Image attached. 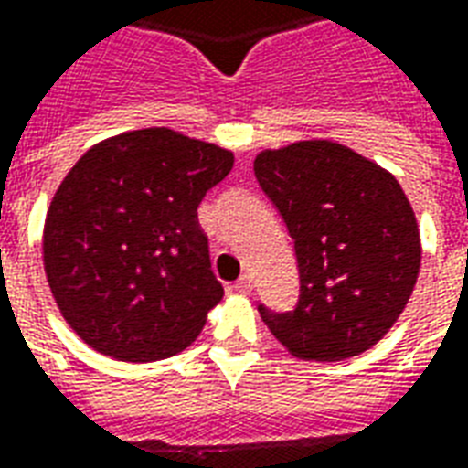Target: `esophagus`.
Wrapping results in <instances>:
<instances>
[{
    "label": "esophagus",
    "mask_w": 468,
    "mask_h": 468,
    "mask_svg": "<svg viewBox=\"0 0 468 468\" xmlns=\"http://www.w3.org/2000/svg\"><path fill=\"white\" fill-rule=\"evenodd\" d=\"M235 292H238V294H250V292H252V280H250V274H242L240 280L235 282Z\"/></svg>",
    "instance_id": "obj_1"
}]
</instances>
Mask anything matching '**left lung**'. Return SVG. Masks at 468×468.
<instances>
[{
    "mask_svg": "<svg viewBox=\"0 0 468 468\" xmlns=\"http://www.w3.org/2000/svg\"><path fill=\"white\" fill-rule=\"evenodd\" d=\"M255 176L287 223L299 267L292 312L260 304L267 329L304 361L373 348L412 297L422 260L415 210L398 178L329 139L260 152Z\"/></svg>",
    "mask_w": 468,
    "mask_h": 468,
    "instance_id": "8db88e82",
    "label": "left lung"
}]
</instances>
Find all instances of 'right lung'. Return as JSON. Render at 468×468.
<instances>
[{"instance_id": "obj_1", "label": "right lung", "mask_w": 468, "mask_h": 468, "mask_svg": "<svg viewBox=\"0 0 468 468\" xmlns=\"http://www.w3.org/2000/svg\"><path fill=\"white\" fill-rule=\"evenodd\" d=\"M233 152L169 127L90 147L46 213L44 270L70 329L117 361L176 356L223 299L198 203Z\"/></svg>"}]
</instances>
